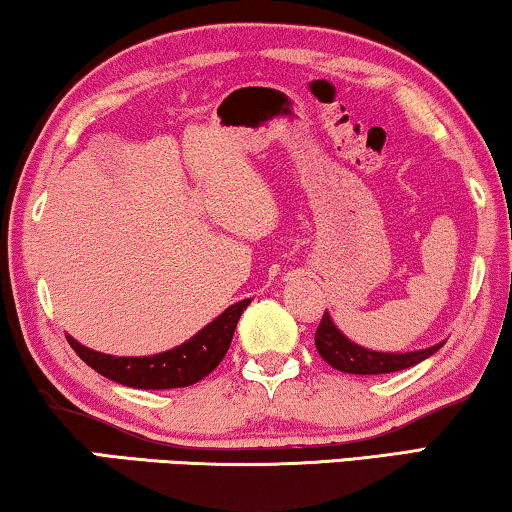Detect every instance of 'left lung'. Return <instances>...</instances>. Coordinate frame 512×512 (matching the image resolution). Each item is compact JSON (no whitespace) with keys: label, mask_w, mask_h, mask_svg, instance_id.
<instances>
[{"label":"left lung","mask_w":512,"mask_h":512,"mask_svg":"<svg viewBox=\"0 0 512 512\" xmlns=\"http://www.w3.org/2000/svg\"><path fill=\"white\" fill-rule=\"evenodd\" d=\"M314 345L317 352L326 363H331L335 370L352 375H384V373H396V370H405L410 366H417L419 361L429 359L431 354H436L445 342L440 345L417 349V352H403V354H391V352H373L356 345L340 333V328L333 324L331 314L324 312L321 324L317 326V335H314Z\"/></svg>","instance_id":"obj_1"}]
</instances>
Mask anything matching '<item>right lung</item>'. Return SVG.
Listing matches in <instances>:
<instances>
[{
    "instance_id": "right-lung-1",
    "label": "right lung",
    "mask_w": 512,
    "mask_h": 512,
    "mask_svg": "<svg viewBox=\"0 0 512 512\" xmlns=\"http://www.w3.org/2000/svg\"><path fill=\"white\" fill-rule=\"evenodd\" d=\"M251 298H244L240 303L230 305L226 312H221L212 324H207L202 331L186 340L184 345L167 349V352L153 356H111L95 352V349L83 347L81 342L69 338L81 361H86L97 373L109 377L118 384L132 389H177L191 387L200 382L212 370L219 366L226 356L230 340H233L235 326L240 321L242 312L247 310Z\"/></svg>"
}]
</instances>
